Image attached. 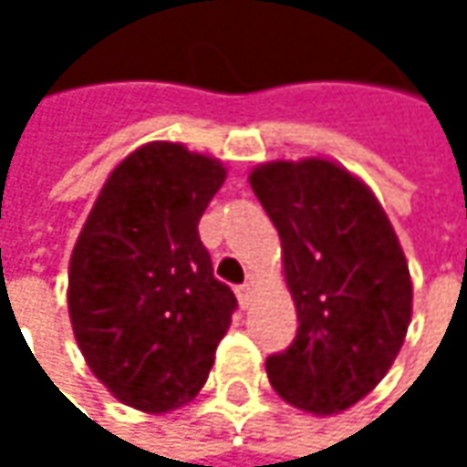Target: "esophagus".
<instances>
[{
	"instance_id": "esophagus-1",
	"label": "esophagus",
	"mask_w": 467,
	"mask_h": 467,
	"mask_svg": "<svg viewBox=\"0 0 467 467\" xmlns=\"http://www.w3.org/2000/svg\"><path fill=\"white\" fill-rule=\"evenodd\" d=\"M234 295H237L240 308H248V306H251V297H254V289H251V284H240V286L234 289Z\"/></svg>"
}]
</instances>
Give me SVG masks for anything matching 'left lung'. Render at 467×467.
Returning <instances> with one entry per match:
<instances>
[{
  "mask_svg": "<svg viewBox=\"0 0 467 467\" xmlns=\"http://www.w3.org/2000/svg\"><path fill=\"white\" fill-rule=\"evenodd\" d=\"M248 183L278 230L300 322L292 346L267 357V379L300 411L340 414L373 392L406 340V254L376 194L335 161H267Z\"/></svg>",
  "mask_w": 467,
  "mask_h": 467,
  "instance_id": "obj_1",
  "label": "left lung"
}]
</instances>
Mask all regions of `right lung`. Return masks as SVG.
Instances as JSON below:
<instances>
[{
    "mask_svg": "<svg viewBox=\"0 0 467 467\" xmlns=\"http://www.w3.org/2000/svg\"><path fill=\"white\" fill-rule=\"evenodd\" d=\"M219 159L148 142L105 181L69 256V322L91 373L145 414L202 389L237 308L197 224L222 189Z\"/></svg>",
    "mask_w": 467,
    "mask_h": 467,
    "instance_id": "1",
    "label": "right lung"
}]
</instances>
